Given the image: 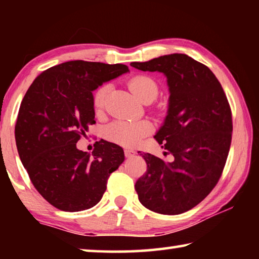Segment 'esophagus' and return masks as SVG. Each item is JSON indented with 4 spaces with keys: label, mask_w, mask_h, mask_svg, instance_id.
Masks as SVG:
<instances>
[{
    "label": "esophagus",
    "mask_w": 259,
    "mask_h": 259,
    "mask_svg": "<svg viewBox=\"0 0 259 259\" xmlns=\"http://www.w3.org/2000/svg\"><path fill=\"white\" fill-rule=\"evenodd\" d=\"M124 155H125V157L130 159V157H134L136 155V152L133 150H124Z\"/></svg>",
    "instance_id": "esophagus-1"
}]
</instances>
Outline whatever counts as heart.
<instances>
[{
  "instance_id": "b5f03b06",
  "label": "heart",
  "mask_w": 259,
  "mask_h": 259,
  "mask_svg": "<svg viewBox=\"0 0 259 259\" xmlns=\"http://www.w3.org/2000/svg\"><path fill=\"white\" fill-rule=\"evenodd\" d=\"M129 88L136 97L140 102L150 104L159 95V84L150 75L140 74L134 76L129 81ZM109 90L108 84L99 87L94 94V106L97 111L103 109L106 103V97ZM152 131V125L146 121H125L116 120L105 126V137L114 143L121 144L123 146H137L150 135Z\"/></svg>"
}]
</instances>
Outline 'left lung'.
<instances>
[{
    "label": "left lung",
    "mask_w": 259,
    "mask_h": 259,
    "mask_svg": "<svg viewBox=\"0 0 259 259\" xmlns=\"http://www.w3.org/2000/svg\"><path fill=\"white\" fill-rule=\"evenodd\" d=\"M144 72L166 76L169 107L154 138L164 147L165 162L145 153L147 171L136 182L144 207L162 214H179L194 208L216 186L232 140L229 100L214 74L184 54L161 56L130 64Z\"/></svg>",
    "instance_id": "8db88e82"
}]
</instances>
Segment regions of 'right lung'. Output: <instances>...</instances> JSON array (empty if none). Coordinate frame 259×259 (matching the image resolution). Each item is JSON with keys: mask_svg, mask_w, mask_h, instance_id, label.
I'll return each mask as SVG.
<instances>
[{"mask_svg": "<svg viewBox=\"0 0 259 259\" xmlns=\"http://www.w3.org/2000/svg\"><path fill=\"white\" fill-rule=\"evenodd\" d=\"M126 72L123 64L72 60L42 72L28 88L15 126L17 150L34 187L57 209L93 208L124 161L116 144L99 140L90 154L76 143L96 123L93 91Z\"/></svg>", "mask_w": 259, "mask_h": 259, "instance_id": "add662e5", "label": "right lung"}]
</instances>
